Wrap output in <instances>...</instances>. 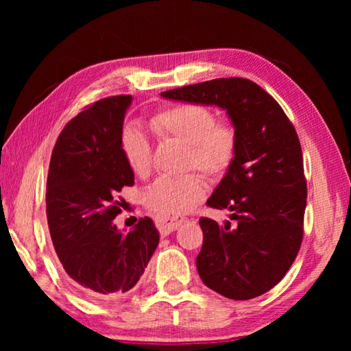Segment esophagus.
<instances>
[{
	"label": "esophagus",
	"mask_w": 351,
	"mask_h": 351,
	"mask_svg": "<svg viewBox=\"0 0 351 351\" xmlns=\"http://www.w3.org/2000/svg\"><path fill=\"white\" fill-rule=\"evenodd\" d=\"M187 221L186 217L181 215H173V217H158L156 218V228L159 229L161 234H170L173 232L175 229L180 228V226Z\"/></svg>",
	"instance_id": "obj_1"
}]
</instances>
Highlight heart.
<instances>
[{"label": "heart", "mask_w": 351, "mask_h": 351, "mask_svg": "<svg viewBox=\"0 0 351 351\" xmlns=\"http://www.w3.org/2000/svg\"><path fill=\"white\" fill-rule=\"evenodd\" d=\"M150 127L161 141L186 144L182 169L199 170L209 178H221L234 164L239 152V130L230 121H218L209 106L176 104L154 112ZM125 161L136 176H148L153 165L152 144L136 127H127L121 138ZM206 197L203 176L190 171L182 176H165L145 193L148 209L159 215H178Z\"/></svg>", "instance_id": "b5f03b06"}]
</instances>
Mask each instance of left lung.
I'll return each mask as SVG.
<instances>
[{"instance_id": "left-lung-1", "label": "left lung", "mask_w": 351, "mask_h": 351, "mask_svg": "<svg viewBox=\"0 0 351 351\" xmlns=\"http://www.w3.org/2000/svg\"><path fill=\"white\" fill-rule=\"evenodd\" d=\"M181 102L217 105L239 130V152L207 206L232 212L223 226L199 218L197 269L206 287L247 300L282 280L304 239L306 180L299 136L271 94L229 77L161 93Z\"/></svg>"}]
</instances>
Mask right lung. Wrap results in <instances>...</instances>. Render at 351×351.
I'll return each instance as SVG.
<instances>
[{
	"label": "right lung",
	"instance_id": "right-lung-1",
	"mask_svg": "<svg viewBox=\"0 0 351 351\" xmlns=\"http://www.w3.org/2000/svg\"><path fill=\"white\" fill-rule=\"evenodd\" d=\"M133 97L100 99L64 125L47 173L46 217L56 252L71 285L93 299L132 289L156 251L159 232L141 218L130 232L112 224L117 195L133 186L122 148V125Z\"/></svg>",
	"mask_w": 351,
	"mask_h": 351
}]
</instances>
